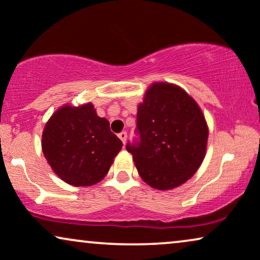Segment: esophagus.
I'll list each match as a JSON object with an SVG mask.
<instances>
[{"instance_id":"34e87169","label":"esophagus","mask_w":260,"mask_h":260,"mask_svg":"<svg viewBox=\"0 0 260 260\" xmlns=\"http://www.w3.org/2000/svg\"><path fill=\"white\" fill-rule=\"evenodd\" d=\"M119 138L121 139V141H122L123 144H126V140H127V132H121V133H119Z\"/></svg>"}]
</instances>
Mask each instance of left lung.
<instances>
[{
    "label": "left lung",
    "mask_w": 260,
    "mask_h": 260,
    "mask_svg": "<svg viewBox=\"0 0 260 260\" xmlns=\"http://www.w3.org/2000/svg\"><path fill=\"white\" fill-rule=\"evenodd\" d=\"M138 139L128 141L140 177L159 190L185 183L202 164L208 127L197 103L177 85L154 83L138 107Z\"/></svg>",
    "instance_id": "8db88e82"
}]
</instances>
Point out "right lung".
I'll return each mask as SVG.
<instances>
[{"label": "right lung", "instance_id": "obj_1", "mask_svg": "<svg viewBox=\"0 0 260 260\" xmlns=\"http://www.w3.org/2000/svg\"><path fill=\"white\" fill-rule=\"evenodd\" d=\"M43 152L54 174L74 186H89L108 174L122 141L94 106H65L47 121Z\"/></svg>", "mask_w": 260, "mask_h": 260}]
</instances>
